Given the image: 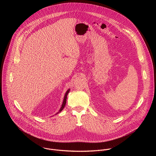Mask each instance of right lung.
Returning <instances> with one entry per match:
<instances>
[{
	"instance_id": "obj_1",
	"label": "right lung",
	"mask_w": 156,
	"mask_h": 156,
	"mask_svg": "<svg viewBox=\"0 0 156 156\" xmlns=\"http://www.w3.org/2000/svg\"><path fill=\"white\" fill-rule=\"evenodd\" d=\"M69 91H70V89H69V90H68L67 91H66V93H65V94L64 98H63V103H62V107H60V110H59V112H57L56 114H58L59 112H60L61 111L63 110V108H64V107H65V104H66V98H67V95H68Z\"/></svg>"
}]
</instances>
